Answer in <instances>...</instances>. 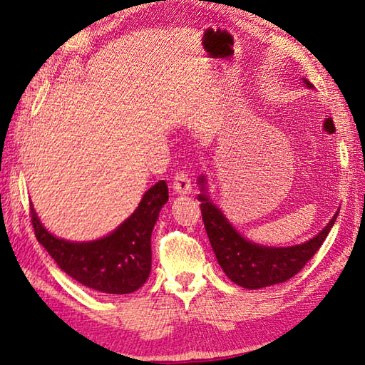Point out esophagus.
Here are the masks:
<instances>
[{
  "label": "esophagus",
  "mask_w": 365,
  "mask_h": 365,
  "mask_svg": "<svg viewBox=\"0 0 365 365\" xmlns=\"http://www.w3.org/2000/svg\"><path fill=\"white\" fill-rule=\"evenodd\" d=\"M172 188H174L175 193L178 195H188L191 191V178L187 172L178 170L174 175V180H172Z\"/></svg>",
  "instance_id": "esophagus-1"
}]
</instances>
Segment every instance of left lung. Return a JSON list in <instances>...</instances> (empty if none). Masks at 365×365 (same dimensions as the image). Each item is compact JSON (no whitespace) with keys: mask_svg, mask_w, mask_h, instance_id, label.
Returning a JSON list of instances; mask_svg holds the SVG:
<instances>
[{"mask_svg":"<svg viewBox=\"0 0 365 365\" xmlns=\"http://www.w3.org/2000/svg\"><path fill=\"white\" fill-rule=\"evenodd\" d=\"M304 82L311 88L312 85L306 78ZM200 185L202 193L197 196V201L201 202L202 222L217 262L228 279L248 289L287 282L298 274L322 246L338 215V212L333 215L324 230L306 243L288 246V248H270L243 238L230 225L220 209L209 200L205 175L200 178Z\"/></svg>","mask_w":365,"mask_h":365,"instance_id":"obj_1","label":"left lung"}]
</instances>
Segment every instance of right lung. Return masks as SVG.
<instances>
[{
    "mask_svg": "<svg viewBox=\"0 0 365 365\" xmlns=\"http://www.w3.org/2000/svg\"><path fill=\"white\" fill-rule=\"evenodd\" d=\"M168 200V185L160 180L146 191L135 212L113 233L86 243L54 237L41 225L34 206H30V217L36 240L61 270L96 292L127 294L143 287L150 277L151 233Z\"/></svg>",
    "mask_w": 365,
    "mask_h": 365,
    "instance_id": "add662e5",
    "label": "right lung"
}]
</instances>
